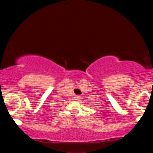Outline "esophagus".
Segmentation results:
<instances>
[{
	"mask_svg": "<svg viewBox=\"0 0 153 153\" xmlns=\"http://www.w3.org/2000/svg\"><path fill=\"white\" fill-rule=\"evenodd\" d=\"M74 98H75V100H79L80 99H81V97H80V96H79V95L76 96V97H75Z\"/></svg>",
	"mask_w": 153,
	"mask_h": 153,
	"instance_id": "34e87169",
	"label": "esophagus"
}]
</instances>
